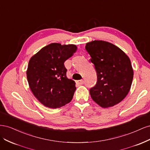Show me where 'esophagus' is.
<instances>
[{"instance_id": "1", "label": "esophagus", "mask_w": 150, "mask_h": 150, "mask_svg": "<svg viewBox=\"0 0 150 150\" xmlns=\"http://www.w3.org/2000/svg\"><path fill=\"white\" fill-rule=\"evenodd\" d=\"M77 83H78V84L79 85H83L84 84V81L83 79H81V80H79L77 81Z\"/></svg>"}]
</instances>
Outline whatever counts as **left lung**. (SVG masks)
<instances>
[{
	"mask_svg": "<svg viewBox=\"0 0 150 150\" xmlns=\"http://www.w3.org/2000/svg\"><path fill=\"white\" fill-rule=\"evenodd\" d=\"M96 71L97 83L89 93L99 106L107 108L120 103L129 93L133 70L129 57L118 47L103 40L86 44Z\"/></svg>",
	"mask_w": 150,
	"mask_h": 150,
	"instance_id": "obj_1",
	"label": "left lung"
}]
</instances>
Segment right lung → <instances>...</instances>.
I'll use <instances>...</instances> for the list:
<instances>
[{
	"label": "right lung",
	"mask_w": 150,
	"mask_h": 150,
	"mask_svg": "<svg viewBox=\"0 0 150 150\" xmlns=\"http://www.w3.org/2000/svg\"><path fill=\"white\" fill-rule=\"evenodd\" d=\"M76 50L74 44L51 43L30 59L27 79L31 91L44 106L59 108L72 100L76 83L67 78L64 63Z\"/></svg>",
	"instance_id": "right-lung-1"
}]
</instances>
